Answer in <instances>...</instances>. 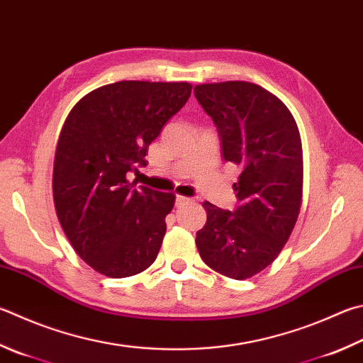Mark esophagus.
<instances>
[{"label": "esophagus", "mask_w": 363, "mask_h": 363, "mask_svg": "<svg viewBox=\"0 0 363 363\" xmlns=\"http://www.w3.org/2000/svg\"><path fill=\"white\" fill-rule=\"evenodd\" d=\"M187 203H190V199H187V196H182V195H177L176 196V206L177 208H181V206H184V204H187Z\"/></svg>", "instance_id": "obj_1"}]
</instances>
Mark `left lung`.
Segmentation results:
<instances>
[{"mask_svg":"<svg viewBox=\"0 0 363 363\" xmlns=\"http://www.w3.org/2000/svg\"><path fill=\"white\" fill-rule=\"evenodd\" d=\"M213 118L225 162L238 164L235 213L204 201L208 219L196 232L203 262L232 279H247L272 265L298 219L303 149L298 127L278 96L246 81L195 85Z\"/></svg>","mask_w":363,"mask_h":363,"instance_id":"obj_1","label":"left lung"}]
</instances>
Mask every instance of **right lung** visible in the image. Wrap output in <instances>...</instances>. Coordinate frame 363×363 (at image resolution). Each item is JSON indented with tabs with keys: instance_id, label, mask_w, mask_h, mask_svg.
I'll return each mask as SVG.
<instances>
[{
	"instance_id": "1",
	"label": "right lung",
	"mask_w": 363,
	"mask_h": 363,
	"mask_svg": "<svg viewBox=\"0 0 363 363\" xmlns=\"http://www.w3.org/2000/svg\"><path fill=\"white\" fill-rule=\"evenodd\" d=\"M189 82L121 81L82 96L58 136L52 192L72 249L95 272L128 278L157 259L176 195L135 187L149 144L187 103Z\"/></svg>"
}]
</instances>
